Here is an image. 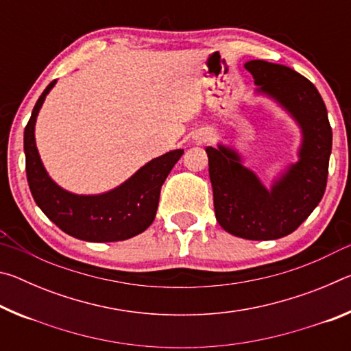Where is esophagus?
I'll return each mask as SVG.
<instances>
[{"mask_svg": "<svg viewBox=\"0 0 351 351\" xmlns=\"http://www.w3.org/2000/svg\"><path fill=\"white\" fill-rule=\"evenodd\" d=\"M209 139H210V133H203V134H199L198 142H201V144H203V142H207Z\"/></svg>", "mask_w": 351, "mask_h": 351, "instance_id": "obj_1", "label": "esophagus"}]
</instances>
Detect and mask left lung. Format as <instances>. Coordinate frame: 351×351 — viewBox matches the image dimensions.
<instances>
[{"instance_id":"obj_1","label":"left lung","mask_w":351,"mask_h":351,"mask_svg":"<svg viewBox=\"0 0 351 351\" xmlns=\"http://www.w3.org/2000/svg\"><path fill=\"white\" fill-rule=\"evenodd\" d=\"M245 68L255 94L277 104L300 130L297 161L266 187L234 147H207L213 209L226 232L246 240H277L299 228L324 197L332 133L328 112L313 83L294 69L265 60Z\"/></svg>"}]
</instances>
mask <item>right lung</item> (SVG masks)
Wrapping results in <instances>:
<instances>
[{
	"mask_svg": "<svg viewBox=\"0 0 351 351\" xmlns=\"http://www.w3.org/2000/svg\"><path fill=\"white\" fill-rule=\"evenodd\" d=\"M56 83L57 80L51 82L41 94L25 128L26 175L35 203L52 223L74 239L110 243L139 235L153 223L162 184L184 150H171L152 159L108 192L96 195L69 192L47 173L35 142L37 116Z\"/></svg>",
	"mask_w": 351,
	"mask_h": 351,
	"instance_id": "right-lung-1",
	"label": "right lung"
}]
</instances>
